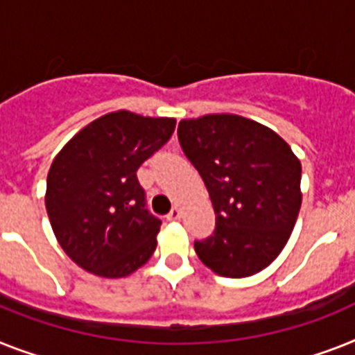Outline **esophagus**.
I'll list each match as a JSON object with an SVG mask.
<instances>
[{
    "instance_id": "34e87169",
    "label": "esophagus",
    "mask_w": 355,
    "mask_h": 355,
    "mask_svg": "<svg viewBox=\"0 0 355 355\" xmlns=\"http://www.w3.org/2000/svg\"><path fill=\"white\" fill-rule=\"evenodd\" d=\"M166 219H168V221H180V219H181V210L178 209V207H174V209H172L171 212H168Z\"/></svg>"
}]
</instances>
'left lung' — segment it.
Returning <instances> with one entry per match:
<instances>
[{"instance_id": "obj_1", "label": "left lung", "mask_w": 355, "mask_h": 355, "mask_svg": "<svg viewBox=\"0 0 355 355\" xmlns=\"http://www.w3.org/2000/svg\"><path fill=\"white\" fill-rule=\"evenodd\" d=\"M178 137L203 178L216 230L196 254L223 277H248L285 248L301 209V163L274 130L236 114L183 119Z\"/></svg>"}]
</instances>
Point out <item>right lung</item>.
Here are the masks:
<instances>
[{
	"label": "right lung",
	"instance_id": "1",
	"mask_svg": "<svg viewBox=\"0 0 355 355\" xmlns=\"http://www.w3.org/2000/svg\"><path fill=\"white\" fill-rule=\"evenodd\" d=\"M174 128V118L118 110L79 130L54 157L46 214L61 248L83 270L112 279L150 259L161 221L146 210L136 172Z\"/></svg>",
	"mask_w": 355,
	"mask_h": 355
}]
</instances>
